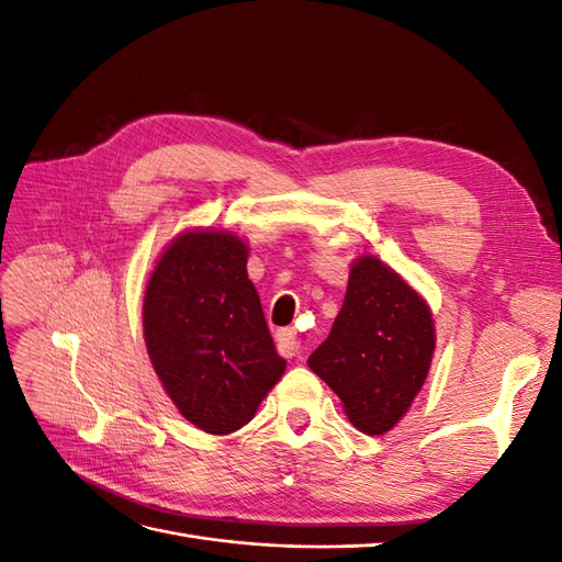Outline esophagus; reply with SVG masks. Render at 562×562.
Listing matches in <instances>:
<instances>
[{"instance_id":"34e87169","label":"esophagus","mask_w":562,"mask_h":562,"mask_svg":"<svg viewBox=\"0 0 562 562\" xmlns=\"http://www.w3.org/2000/svg\"><path fill=\"white\" fill-rule=\"evenodd\" d=\"M277 345H279V351L285 356V359H293V356H297L300 349H302L300 335H297L295 328L277 330Z\"/></svg>"}]
</instances>
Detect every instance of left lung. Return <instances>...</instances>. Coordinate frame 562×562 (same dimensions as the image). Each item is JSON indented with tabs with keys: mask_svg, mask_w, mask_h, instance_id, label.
<instances>
[{
	"mask_svg": "<svg viewBox=\"0 0 562 562\" xmlns=\"http://www.w3.org/2000/svg\"><path fill=\"white\" fill-rule=\"evenodd\" d=\"M436 326L427 300L375 255L349 267L342 310L310 368L342 401L356 429L382 436L427 382Z\"/></svg>",
	"mask_w": 562,
	"mask_h": 562,
	"instance_id": "left-lung-1",
	"label": "left lung"
}]
</instances>
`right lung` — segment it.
I'll list each match as a JSON object with an SVG mask.
<instances>
[{
    "mask_svg": "<svg viewBox=\"0 0 562 562\" xmlns=\"http://www.w3.org/2000/svg\"><path fill=\"white\" fill-rule=\"evenodd\" d=\"M248 250L234 232L184 229L145 285L149 361L180 415L213 436L248 424L285 370L248 279Z\"/></svg>",
    "mask_w": 562,
    "mask_h": 562,
    "instance_id": "right-lung-1",
    "label": "right lung"
}]
</instances>
